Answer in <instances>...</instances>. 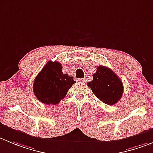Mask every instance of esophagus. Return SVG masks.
<instances>
[{"label":"esophagus","mask_w":153,"mask_h":153,"mask_svg":"<svg viewBox=\"0 0 153 153\" xmlns=\"http://www.w3.org/2000/svg\"><path fill=\"white\" fill-rule=\"evenodd\" d=\"M78 81H80V82H82V83H85L87 81V80L86 78H78Z\"/></svg>","instance_id":"obj_1"}]
</instances>
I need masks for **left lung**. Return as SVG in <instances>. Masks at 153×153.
<instances>
[{"mask_svg": "<svg viewBox=\"0 0 153 153\" xmlns=\"http://www.w3.org/2000/svg\"><path fill=\"white\" fill-rule=\"evenodd\" d=\"M97 97L107 105L116 103L123 94V84L108 67L100 65L93 75V81L87 84Z\"/></svg>", "mask_w": 153, "mask_h": 153, "instance_id": "obj_1", "label": "left lung"}]
</instances>
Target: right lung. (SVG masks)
<instances>
[{
    "label": "right lung",
    "instance_id": "obj_1",
    "mask_svg": "<svg viewBox=\"0 0 153 153\" xmlns=\"http://www.w3.org/2000/svg\"><path fill=\"white\" fill-rule=\"evenodd\" d=\"M62 68L59 62L49 61L35 78L34 94L42 103L47 105L59 103L75 83L73 77L62 73Z\"/></svg>",
    "mask_w": 153,
    "mask_h": 153
}]
</instances>
